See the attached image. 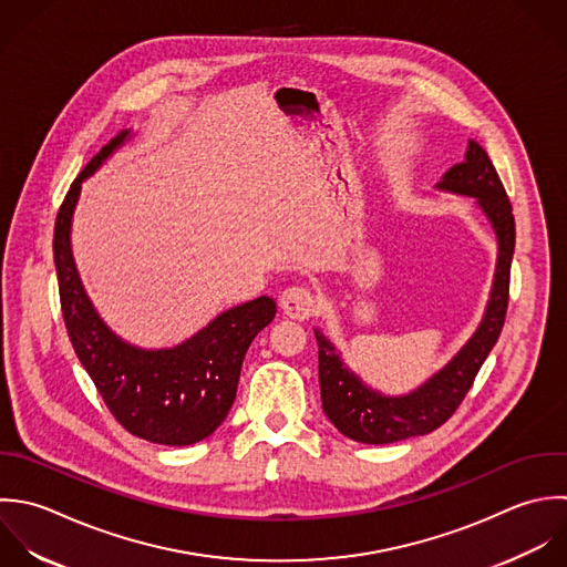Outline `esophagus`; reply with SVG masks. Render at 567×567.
<instances>
[{"label":"esophagus","mask_w":567,"mask_h":567,"mask_svg":"<svg viewBox=\"0 0 567 567\" xmlns=\"http://www.w3.org/2000/svg\"><path fill=\"white\" fill-rule=\"evenodd\" d=\"M280 307L289 318L307 320L309 316H313V311L318 307V300H316V296L309 287L293 285V287H287L280 293Z\"/></svg>","instance_id":"34e87169"}]
</instances>
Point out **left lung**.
I'll list each match as a JSON object with an SVG mask.
<instances>
[{
	"mask_svg": "<svg viewBox=\"0 0 567 567\" xmlns=\"http://www.w3.org/2000/svg\"><path fill=\"white\" fill-rule=\"evenodd\" d=\"M437 187L475 196L497 234L499 256L491 302L480 329L466 347L426 384L402 398H386L362 384V380L344 367L336 347L316 331L322 409L342 435L360 444H393L440 429L464 402L506 322L515 254V216L504 183L486 150L471 141L466 161L453 165Z\"/></svg>",
	"mask_w": 567,
	"mask_h": 567,
	"instance_id": "1",
	"label": "left lung"
}]
</instances>
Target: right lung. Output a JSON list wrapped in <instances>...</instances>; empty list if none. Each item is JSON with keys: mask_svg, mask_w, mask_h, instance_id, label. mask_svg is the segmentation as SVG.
Segmentation results:
<instances>
[{"mask_svg": "<svg viewBox=\"0 0 567 567\" xmlns=\"http://www.w3.org/2000/svg\"><path fill=\"white\" fill-rule=\"evenodd\" d=\"M127 136L118 132L81 169L54 220V269L61 313L74 353L114 420L152 444L189 446L209 437L227 417L251 340L274 320L276 302L260 296L212 320L174 349L145 351L116 338L94 311L79 280L70 223L87 178Z\"/></svg>", "mask_w": 567, "mask_h": 567, "instance_id": "1", "label": "right lung"}]
</instances>
